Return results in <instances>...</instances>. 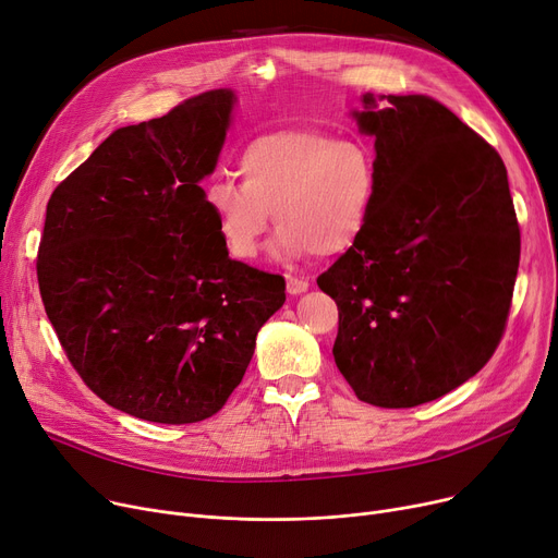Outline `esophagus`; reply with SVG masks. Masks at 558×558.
Listing matches in <instances>:
<instances>
[{
  "label": "esophagus",
  "instance_id": "34e87169",
  "mask_svg": "<svg viewBox=\"0 0 558 558\" xmlns=\"http://www.w3.org/2000/svg\"><path fill=\"white\" fill-rule=\"evenodd\" d=\"M310 282L305 278H296V276H287V291L291 296H299L303 291H307Z\"/></svg>",
  "mask_w": 558,
  "mask_h": 558
}]
</instances>
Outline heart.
I'll return each mask as SVG.
<instances>
[{
  "label": "heart",
  "mask_w": 558,
  "mask_h": 558,
  "mask_svg": "<svg viewBox=\"0 0 558 558\" xmlns=\"http://www.w3.org/2000/svg\"><path fill=\"white\" fill-rule=\"evenodd\" d=\"M242 183L217 175L205 187L223 248L253 259L274 221L276 251L330 257L355 246L377 201V158L355 135L282 129L253 137L238 158Z\"/></svg>",
  "instance_id": "obj_1"
}]
</instances>
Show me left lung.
<instances>
[{"label":"left lung","mask_w":558,"mask_h":558,"mask_svg":"<svg viewBox=\"0 0 558 558\" xmlns=\"http://www.w3.org/2000/svg\"><path fill=\"white\" fill-rule=\"evenodd\" d=\"M377 201L362 238L316 278L339 307L332 355L355 396L416 407L473 377L500 345L520 262L507 167L423 95H362Z\"/></svg>","instance_id":"1"}]
</instances>
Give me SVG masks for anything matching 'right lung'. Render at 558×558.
Returning a JSON list of instances; mask_svg holds the SVG:
<instances>
[{
    "label": "right lung",
    "instance_id": "add662e5",
    "mask_svg": "<svg viewBox=\"0 0 558 558\" xmlns=\"http://www.w3.org/2000/svg\"><path fill=\"white\" fill-rule=\"evenodd\" d=\"M234 95L117 129L58 185L38 248L45 312L83 383L142 421L215 416L284 278L230 259L203 203Z\"/></svg>",
    "mask_w": 558,
    "mask_h": 558
}]
</instances>
